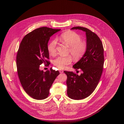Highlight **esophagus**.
Returning <instances> with one entry per match:
<instances>
[{"label":"esophagus","mask_w":124,"mask_h":124,"mask_svg":"<svg viewBox=\"0 0 124 124\" xmlns=\"http://www.w3.org/2000/svg\"><path fill=\"white\" fill-rule=\"evenodd\" d=\"M60 72L61 73H62L63 72V71L62 70V69H60Z\"/></svg>","instance_id":"34e87169"}]
</instances>
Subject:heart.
<instances>
[{"label": "heart", "instance_id": "obj_1", "mask_svg": "<svg viewBox=\"0 0 124 124\" xmlns=\"http://www.w3.org/2000/svg\"><path fill=\"white\" fill-rule=\"evenodd\" d=\"M81 37L74 31H69L65 32L60 36V40L64 43L69 46V51L72 56L76 59L81 58L85 53L87 49V44L81 40ZM57 41L53 39L47 46L48 52L51 55H54L57 51ZM72 61L70 56L66 57L59 56L53 61L54 64L59 69H64L67 65L70 64Z\"/></svg>", "mask_w": 124, "mask_h": 124}]
</instances>
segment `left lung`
I'll list each match as a JSON object with an SVG mask.
<instances>
[{
    "mask_svg": "<svg viewBox=\"0 0 124 124\" xmlns=\"http://www.w3.org/2000/svg\"><path fill=\"white\" fill-rule=\"evenodd\" d=\"M85 32L87 49L81 60L74 64V68L81 69L79 76L73 72L64 71L67 75L68 96L74 100L83 99L90 96L96 88L101 78L104 63V48L99 37L88 29L74 27Z\"/></svg>",
    "mask_w": 124,
    "mask_h": 124,
    "instance_id": "left-lung-1",
    "label": "left lung"
}]
</instances>
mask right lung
<instances>
[{
	"label": "right lung",
	"mask_w": 124,
	"mask_h": 124,
	"mask_svg": "<svg viewBox=\"0 0 124 124\" xmlns=\"http://www.w3.org/2000/svg\"><path fill=\"white\" fill-rule=\"evenodd\" d=\"M60 30L46 27L36 29L25 36L19 45L16 59L18 78L25 91L35 99L43 100L48 96L60 74L58 70L52 68L43 72L39 68L42 63L49 64L48 42Z\"/></svg>",
	"instance_id": "1"
}]
</instances>
